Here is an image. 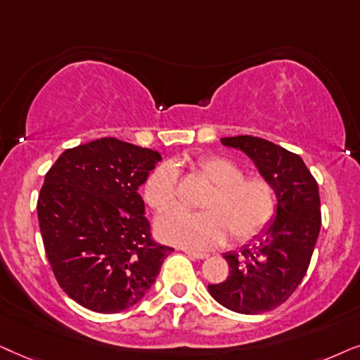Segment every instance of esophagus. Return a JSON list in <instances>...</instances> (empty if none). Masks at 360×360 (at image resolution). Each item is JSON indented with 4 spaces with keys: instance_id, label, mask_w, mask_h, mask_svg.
<instances>
[{
    "instance_id": "34e87169",
    "label": "esophagus",
    "mask_w": 360,
    "mask_h": 360,
    "mask_svg": "<svg viewBox=\"0 0 360 360\" xmlns=\"http://www.w3.org/2000/svg\"><path fill=\"white\" fill-rule=\"evenodd\" d=\"M186 255H189L191 258H195V260H205L209 258V253H200V252H194V250H184Z\"/></svg>"
}]
</instances>
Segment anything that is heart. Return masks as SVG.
I'll use <instances>...</instances> for the list:
<instances>
[{"instance_id":"b5f03b06","label":"heart","mask_w":360,"mask_h":360,"mask_svg":"<svg viewBox=\"0 0 360 360\" xmlns=\"http://www.w3.org/2000/svg\"><path fill=\"white\" fill-rule=\"evenodd\" d=\"M193 171L210 184L199 200L200 212L174 210L156 224L162 240L195 250L222 245L230 233L236 243L260 236L278 212V193L265 176H243L237 162L224 156L207 155L194 161ZM143 198L155 214H165L176 205L177 171L161 165L148 176Z\"/></svg>"}]
</instances>
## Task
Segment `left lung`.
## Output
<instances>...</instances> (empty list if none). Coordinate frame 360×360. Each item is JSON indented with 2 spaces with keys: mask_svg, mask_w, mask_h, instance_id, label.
I'll return each mask as SVG.
<instances>
[{
  "mask_svg": "<svg viewBox=\"0 0 360 360\" xmlns=\"http://www.w3.org/2000/svg\"><path fill=\"white\" fill-rule=\"evenodd\" d=\"M222 143L247 153L271 181L278 212L253 248L225 253L227 280L209 285V293L236 313L262 314L283 304L308 271L321 229L319 188L304 161L275 143L248 135Z\"/></svg>",
  "mask_w": 360,
  "mask_h": 360,
  "instance_id": "8db88e82",
  "label": "left lung"
}]
</instances>
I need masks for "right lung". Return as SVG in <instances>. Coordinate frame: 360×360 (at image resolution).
<instances>
[{
  "label": "right lung",
  "instance_id": "1",
  "mask_svg": "<svg viewBox=\"0 0 360 360\" xmlns=\"http://www.w3.org/2000/svg\"><path fill=\"white\" fill-rule=\"evenodd\" d=\"M160 153L117 138L69 148L44 177L37 219L57 283L75 303L113 314L135 306L174 248L153 238L138 188Z\"/></svg>",
  "mask_w": 360,
  "mask_h": 360
}]
</instances>
